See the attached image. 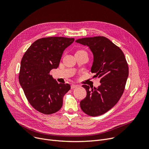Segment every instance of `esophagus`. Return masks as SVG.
<instances>
[{"mask_svg": "<svg viewBox=\"0 0 149 149\" xmlns=\"http://www.w3.org/2000/svg\"><path fill=\"white\" fill-rule=\"evenodd\" d=\"M79 86V85H77V84H72L71 85V89H74L76 88Z\"/></svg>", "mask_w": 149, "mask_h": 149, "instance_id": "obj_1", "label": "esophagus"}]
</instances>
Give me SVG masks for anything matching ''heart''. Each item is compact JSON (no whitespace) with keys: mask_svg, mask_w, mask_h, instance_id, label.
<instances>
[{"mask_svg":"<svg viewBox=\"0 0 149 149\" xmlns=\"http://www.w3.org/2000/svg\"><path fill=\"white\" fill-rule=\"evenodd\" d=\"M83 52H86L84 50H82V49H79L75 52V54H81V53H83Z\"/></svg>","mask_w":149,"mask_h":149,"instance_id":"b5f03b06","label":"heart"}]
</instances>
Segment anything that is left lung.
<instances>
[{
    "instance_id": "obj_1",
    "label": "left lung",
    "mask_w": 149,
    "mask_h": 149,
    "mask_svg": "<svg viewBox=\"0 0 149 149\" xmlns=\"http://www.w3.org/2000/svg\"><path fill=\"white\" fill-rule=\"evenodd\" d=\"M77 43L88 46L93 55L91 72L100 79L101 84L91 88L83 84L86 97L80 101L81 110L87 115H103L119 101L124 91L129 67L121 49L103 36L77 39Z\"/></svg>"
}]
</instances>
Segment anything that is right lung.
Listing matches in <instances>:
<instances>
[{"label":"right lung","mask_w":149,"mask_h":149,"mask_svg":"<svg viewBox=\"0 0 149 149\" xmlns=\"http://www.w3.org/2000/svg\"><path fill=\"white\" fill-rule=\"evenodd\" d=\"M74 38L49 37L38 39L27 49L21 60L20 84L30 104L46 115L58 111L63 98L70 89L68 83H60L49 72L57 69L64 50Z\"/></svg>","instance_id":"obj_1"}]
</instances>
